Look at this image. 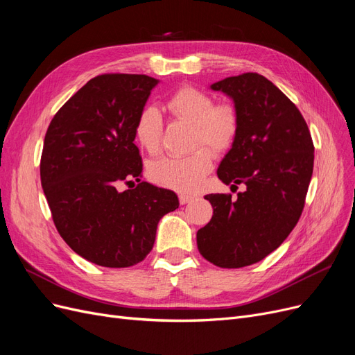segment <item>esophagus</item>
Instances as JSON below:
<instances>
[{
    "mask_svg": "<svg viewBox=\"0 0 355 355\" xmlns=\"http://www.w3.org/2000/svg\"><path fill=\"white\" fill-rule=\"evenodd\" d=\"M193 200V197L192 195H188V193H180L179 195V201H180V204L183 205V204H188V202H191Z\"/></svg>",
    "mask_w": 355,
    "mask_h": 355,
    "instance_id": "esophagus-1",
    "label": "esophagus"
}]
</instances>
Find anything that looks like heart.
Wrapping results in <instances>:
<instances>
[{
	"label": "heart",
	"instance_id": "obj_1",
	"mask_svg": "<svg viewBox=\"0 0 355 355\" xmlns=\"http://www.w3.org/2000/svg\"><path fill=\"white\" fill-rule=\"evenodd\" d=\"M166 108L176 119L193 125L195 142L207 144L214 151H225L234 144L239 117L234 105L214 104L213 96L192 87H182L166 100ZM164 120L157 107H145L135 125V135L144 150L155 154L162 146ZM213 166V153L202 148L185 157H163L151 164L150 179L160 187L180 192L197 189Z\"/></svg>",
	"mask_w": 355,
	"mask_h": 355
}]
</instances>
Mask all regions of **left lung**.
Listing matches in <instances>:
<instances>
[{"label": "left lung", "mask_w": 355, "mask_h": 355, "mask_svg": "<svg viewBox=\"0 0 355 355\" xmlns=\"http://www.w3.org/2000/svg\"><path fill=\"white\" fill-rule=\"evenodd\" d=\"M234 103L239 129L217 176L232 195L209 193L213 217L197 232L205 260L239 268L280 247L298 223L313 175L314 146L307 123L288 96L259 73L210 85Z\"/></svg>", "instance_id": "obj_1"}]
</instances>
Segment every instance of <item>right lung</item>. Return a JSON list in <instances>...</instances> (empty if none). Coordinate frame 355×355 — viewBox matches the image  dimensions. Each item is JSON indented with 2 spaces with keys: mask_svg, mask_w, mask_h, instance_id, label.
Wrapping results in <instances>:
<instances>
[{
  "mask_svg": "<svg viewBox=\"0 0 355 355\" xmlns=\"http://www.w3.org/2000/svg\"><path fill=\"white\" fill-rule=\"evenodd\" d=\"M158 79L101 75L58 110L48 126L41 183L54 225L82 259L103 267H129L154 247L160 218L179 207L178 195L141 180L135 125Z\"/></svg>",
  "mask_w": 355,
  "mask_h": 355,
  "instance_id": "1",
  "label": "right lung"
}]
</instances>
